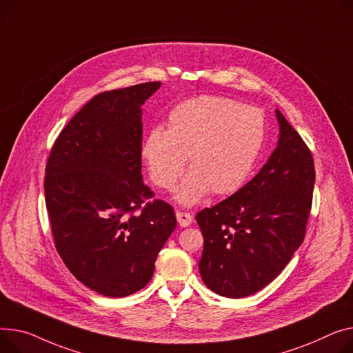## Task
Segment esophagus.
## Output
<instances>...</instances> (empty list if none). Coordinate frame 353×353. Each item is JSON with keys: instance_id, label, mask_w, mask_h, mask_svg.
I'll use <instances>...</instances> for the list:
<instances>
[{"instance_id": "1", "label": "esophagus", "mask_w": 353, "mask_h": 353, "mask_svg": "<svg viewBox=\"0 0 353 353\" xmlns=\"http://www.w3.org/2000/svg\"><path fill=\"white\" fill-rule=\"evenodd\" d=\"M176 219L180 227H187L193 223V216L190 213H184V211H176Z\"/></svg>"}]
</instances>
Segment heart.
<instances>
[{
	"mask_svg": "<svg viewBox=\"0 0 353 353\" xmlns=\"http://www.w3.org/2000/svg\"><path fill=\"white\" fill-rule=\"evenodd\" d=\"M265 123L261 112L223 97L201 95L177 103L168 116L166 132L152 129L142 143V157L152 181L176 192L181 204H193L208 192L236 193L261 152Z\"/></svg>",
	"mask_w": 353,
	"mask_h": 353,
	"instance_id": "1",
	"label": "heart"
}]
</instances>
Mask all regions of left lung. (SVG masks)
Masks as SVG:
<instances>
[{"instance_id": "1", "label": "left lung", "mask_w": 353, "mask_h": 353, "mask_svg": "<svg viewBox=\"0 0 353 353\" xmlns=\"http://www.w3.org/2000/svg\"><path fill=\"white\" fill-rule=\"evenodd\" d=\"M278 146L239 192L199 211L204 237L199 270L207 288L244 298L268 285L305 239L315 164L299 133L276 110Z\"/></svg>"}]
</instances>
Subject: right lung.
<instances>
[{
    "mask_svg": "<svg viewBox=\"0 0 353 353\" xmlns=\"http://www.w3.org/2000/svg\"><path fill=\"white\" fill-rule=\"evenodd\" d=\"M146 82L93 97L57 137L45 168L55 248L88 288L122 298L148 285L177 223L142 179Z\"/></svg>",
    "mask_w": 353,
    "mask_h": 353,
    "instance_id": "add662e5",
    "label": "right lung"
}]
</instances>
